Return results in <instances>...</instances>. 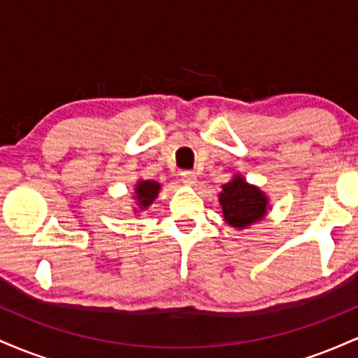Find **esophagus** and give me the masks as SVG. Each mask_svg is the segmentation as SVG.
Listing matches in <instances>:
<instances>
[{
	"mask_svg": "<svg viewBox=\"0 0 358 358\" xmlns=\"http://www.w3.org/2000/svg\"><path fill=\"white\" fill-rule=\"evenodd\" d=\"M182 182L185 185H195L196 183V175L190 170H185V171H182Z\"/></svg>",
	"mask_w": 358,
	"mask_h": 358,
	"instance_id": "esophagus-1",
	"label": "esophagus"
}]
</instances>
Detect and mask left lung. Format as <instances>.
<instances>
[{
  "label": "left lung",
  "mask_w": 358,
  "mask_h": 358,
  "mask_svg": "<svg viewBox=\"0 0 358 358\" xmlns=\"http://www.w3.org/2000/svg\"><path fill=\"white\" fill-rule=\"evenodd\" d=\"M222 188L224 190L219 195L222 212L232 227L244 229L266 215L268 199L259 188L248 185L242 176H236Z\"/></svg>",
  "instance_id": "left-lung-1"
}]
</instances>
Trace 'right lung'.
<instances>
[{
	"label": "right lung",
	"instance_id": "add662e5",
	"mask_svg": "<svg viewBox=\"0 0 358 358\" xmlns=\"http://www.w3.org/2000/svg\"><path fill=\"white\" fill-rule=\"evenodd\" d=\"M159 192V183L151 182V180H143L136 185V199H138V205L141 208L150 207L153 203V200L156 199Z\"/></svg>",
	"mask_w": 358,
	"mask_h": 358
}]
</instances>
